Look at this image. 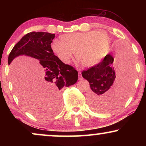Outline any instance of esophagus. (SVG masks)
I'll return each mask as SVG.
<instances>
[{
	"label": "esophagus",
	"instance_id": "esophagus-1",
	"mask_svg": "<svg viewBox=\"0 0 146 146\" xmlns=\"http://www.w3.org/2000/svg\"><path fill=\"white\" fill-rule=\"evenodd\" d=\"M78 79L79 80H82L83 79V78H82V75H81L80 72H79V73H78Z\"/></svg>",
	"mask_w": 146,
	"mask_h": 146
}]
</instances>
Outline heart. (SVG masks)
<instances>
[{"label": "heart", "instance_id": "1", "mask_svg": "<svg viewBox=\"0 0 146 146\" xmlns=\"http://www.w3.org/2000/svg\"><path fill=\"white\" fill-rule=\"evenodd\" d=\"M61 41L54 40L52 50L62 62L69 63L74 53L85 67L97 64L109 46L108 35L104 31L74 33L62 36Z\"/></svg>", "mask_w": 146, "mask_h": 146}]
</instances>
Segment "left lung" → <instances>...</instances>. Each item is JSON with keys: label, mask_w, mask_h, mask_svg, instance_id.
Wrapping results in <instances>:
<instances>
[{"label": "left lung", "mask_w": 146, "mask_h": 146, "mask_svg": "<svg viewBox=\"0 0 146 146\" xmlns=\"http://www.w3.org/2000/svg\"><path fill=\"white\" fill-rule=\"evenodd\" d=\"M133 65L132 54L127 46L121 44L113 56L108 54L98 64L82 71L90 86L88 100L92 110L106 111L124 102L131 89ZM115 71H120L121 76L113 85Z\"/></svg>", "instance_id": "1"}]
</instances>
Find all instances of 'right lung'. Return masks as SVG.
Segmentation results:
<instances>
[{"mask_svg": "<svg viewBox=\"0 0 146 146\" xmlns=\"http://www.w3.org/2000/svg\"><path fill=\"white\" fill-rule=\"evenodd\" d=\"M54 37V34L44 32L28 33L13 47L8 58L10 64L15 58L25 54L38 59L42 66L44 73L38 83V93L36 99L38 113L41 115L60 110L61 89L74 84L78 77L75 68L63 63L52 50L51 43Z\"/></svg>", "mask_w": 146, "mask_h": 146, "instance_id": "right-lung-1", "label": "right lung"}]
</instances>
